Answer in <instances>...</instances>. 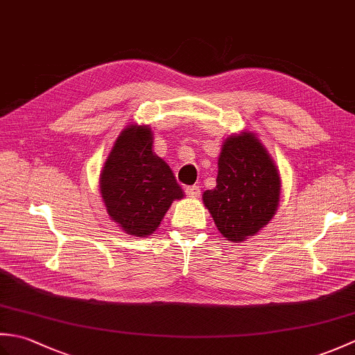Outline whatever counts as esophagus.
Returning a JSON list of instances; mask_svg holds the SVG:
<instances>
[{"mask_svg": "<svg viewBox=\"0 0 355 355\" xmlns=\"http://www.w3.org/2000/svg\"><path fill=\"white\" fill-rule=\"evenodd\" d=\"M200 192H201V187L197 186V184L186 187V195L189 198H198L200 197Z\"/></svg>", "mask_w": 355, "mask_h": 355, "instance_id": "1", "label": "esophagus"}]
</instances>
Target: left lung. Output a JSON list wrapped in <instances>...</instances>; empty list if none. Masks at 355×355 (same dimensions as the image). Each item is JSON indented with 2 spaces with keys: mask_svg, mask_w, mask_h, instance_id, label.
Masks as SVG:
<instances>
[{
  "mask_svg": "<svg viewBox=\"0 0 355 355\" xmlns=\"http://www.w3.org/2000/svg\"><path fill=\"white\" fill-rule=\"evenodd\" d=\"M279 200L281 175L258 135H229L218 157L216 186L202 193L216 229L227 241L243 243L273 220Z\"/></svg>",
  "mask_w": 355,
  "mask_h": 355,
  "instance_id": "8db88e82",
  "label": "left lung"
}]
</instances>
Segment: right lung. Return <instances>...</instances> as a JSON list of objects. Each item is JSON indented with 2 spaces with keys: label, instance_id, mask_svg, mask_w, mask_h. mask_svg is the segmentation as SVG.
Wrapping results in <instances>:
<instances>
[{
  "label": "right lung",
  "instance_id": "obj_1",
  "mask_svg": "<svg viewBox=\"0 0 355 355\" xmlns=\"http://www.w3.org/2000/svg\"><path fill=\"white\" fill-rule=\"evenodd\" d=\"M149 125L131 123L119 134L101 171V195L108 216L128 235L145 238L162 224L184 192L153 149Z\"/></svg>",
  "mask_w": 355,
  "mask_h": 355
}]
</instances>
